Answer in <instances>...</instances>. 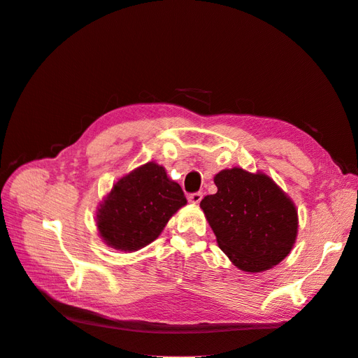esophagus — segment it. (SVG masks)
I'll return each mask as SVG.
<instances>
[{
	"mask_svg": "<svg viewBox=\"0 0 358 358\" xmlns=\"http://www.w3.org/2000/svg\"><path fill=\"white\" fill-rule=\"evenodd\" d=\"M201 199H203V194H201V192H195V194L189 195V201L192 204H199Z\"/></svg>",
	"mask_w": 358,
	"mask_h": 358,
	"instance_id": "1",
	"label": "esophagus"
}]
</instances>
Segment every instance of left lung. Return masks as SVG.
<instances>
[{
	"label": "left lung",
	"instance_id": "1",
	"mask_svg": "<svg viewBox=\"0 0 358 358\" xmlns=\"http://www.w3.org/2000/svg\"><path fill=\"white\" fill-rule=\"evenodd\" d=\"M215 185L216 194L199 206L234 266L263 272L286 259L296 241L298 212L275 181L263 172L231 168L216 173Z\"/></svg>",
	"mask_w": 358,
	"mask_h": 358
}]
</instances>
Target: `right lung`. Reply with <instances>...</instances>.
Masks as SVG:
<instances>
[{
	"mask_svg": "<svg viewBox=\"0 0 358 358\" xmlns=\"http://www.w3.org/2000/svg\"><path fill=\"white\" fill-rule=\"evenodd\" d=\"M187 201L178 182L160 164L148 162L117 180L96 212L103 241L133 252L154 242Z\"/></svg>",
	"mask_w": 358,
	"mask_h": 358,
	"instance_id": "obj_1",
	"label": "right lung"
}]
</instances>
